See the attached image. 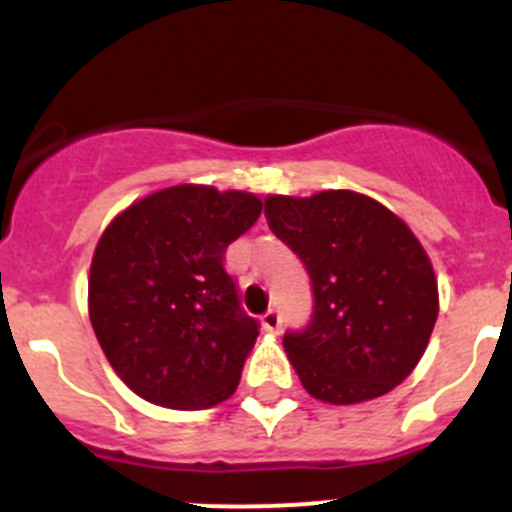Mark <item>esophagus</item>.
I'll list each match as a JSON object with an SVG mask.
<instances>
[{
  "mask_svg": "<svg viewBox=\"0 0 512 512\" xmlns=\"http://www.w3.org/2000/svg\"><path fill=\"white\" fill-rule=\"evenodd\" d=\"M262 326H265V331H270V334H278L280 326H283L278 308H267L265 316H262Z\"/></svg>",
  "mask_w": 512,
  "mask_h": 512,
  "instance_id": "esophagus-1",
  "label": "esophagus"
}]
</instances>
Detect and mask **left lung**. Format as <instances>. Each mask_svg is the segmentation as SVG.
<instances>
[{
	"mask_svg": "<svg viewBox=\"0 0 512 512\" xmlns=\"http://www.w3.org/2000/svg\"><path fill=\"white\" fill-rule=\"evenodd\" d=\"M267 224L311 278L306 329L283 347L313 398L352 405L411 375L439 316L431 260L403 219L354 191L270 196Z\"/></svg>",
	"mask_w": 512,
	"mask_h": 512,
	"instance_id": "left-lung-1",
	"label": "left lung"
}]
</instances>
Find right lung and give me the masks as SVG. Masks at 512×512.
I'll return each instance as SVG.
<instances>
[{
	"label": "right lung",
	"instance_id": "obj_1",
	"mask_svg": "<svg viewBox=\"0 0 512 512\" xmlns=\"http://www.w3.org/2000/svg\"><path fill=\"white\" fill-rule=\"evenodd\" d=\"M260 211L252 193L183 183L104 229L91 260V326L140 398L199 411L237 390L260 324L239 306L224 252Z\"/></svg>",
	"mask_w": 512,
	"mask_h": 512
}]
</instances>
